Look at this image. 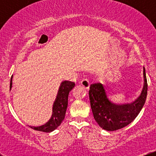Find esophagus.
Returning <instances> with one entry per match:
<instances>
[{"instance_id":"34e87169","label":"esophagus","mask_w":156,"mask_h":156,"mask_svg":"<svg viewBox=\"0 0 156 156\" xmlns=\"http://www.w3.org/2000/svg\"><path fill=\"white\" fill-rule=\"evenodd\" d=\"M80 84H81V85L83 86V87H85V88L88 89L89 88V81L88 78H83L81 81H80Z\"/></svg>"}]
</instances>
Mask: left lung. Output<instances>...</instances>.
<instances>
[{
  "label": "left lung",
  "instance_id": "left-lung-1",
  "mask_svg": "<svg viewBox=\"0 0 156 156\" xmlns=\"http://www.w3.org/2000/svg\"><path fill=\"white\" fill-rule=\"evenodd\" d=\"M144 84L140 97L130 104L116 105L107 98L101 83L90 85L89 92L90 105L94 119L103 129L114 131L131 123L144 106L147 94L145 69L144 67Z\"/></svg>",
  "mask_w": 156,
  "mask_h": 156
}]
</instances>
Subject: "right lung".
Segmentation results:
<instances>
[{
  "instance_id": "add662e5",
  "label": "right lung",
  "mask_w": 156,
  "mask_h": 156,
  "mask_svg": "<svg viewBox=\"0 0 156 156\" xmlns=\"http://www.w3.org/2000/svg\"><path fill=\"white\" fill-rule=\"evenodd\" d=\"M12 85V76L10 81V89ZM74 82L65 80L61 83L56 99L53 103V114L47 123L39 127H31L32 129L42 132H51L56 129L64 120L68 104L69 93L75 87Z\"/></svg>"
}]
</instances>
